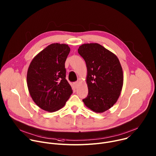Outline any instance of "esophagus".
<instances>
[{
  "label": "esophagus",
  "instance_id": "esophagus-1",
  "mask_svg": "<svg viewBox=\"0 0 156 156\" xmlns=\"http://www.w3.org/2000/svg\"><path fill=\"white\" fill-rule=\"evenodd\" d=\"M78 83H79V81H75V82H74V83H73V85H74V86H75V87H77L78 84Z\"/></svg>",
  "mask_w": 156,
  "mask_h": 156
}]
</instances>
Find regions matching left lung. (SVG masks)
I'll use <instances>...</instances> for the list:
<instances>
[{"mask_svg":"<svg viewBox=\"0 0 156 156\" xmlns=\"http://www.w3.org/2000/svg\"><path fill=\"white\" fill-rule=\"evenodd\" d=\"M87 67V96L83 99L89 108L102 113L118 100L123 82V70L117 57L98 43L84 44L78 49Z\"/></svg>","mask_w":156,"mask_h":156,"instance_id":"8db88e82","label":"left lung"}]
</instances>
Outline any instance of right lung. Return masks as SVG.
Segmentation results:
<instances>
[{"label": "right lung", "mask_w": 156, "mask_h": 156, "mask_svg": "<svg viewBox=\"0 0 156 156\" xmlns=\"http://www.w3.org/2000/svg\"><path fill=\"white\" fill-rule=\"evenodd\" d=\"M70 51L65 44L54 43L31 61L27 72L31 97L41 108L49 112L62 108L73 91L66 80L65 63Z\"/></svg>", "instance_id": "right-lung-1"}]
</instances>
